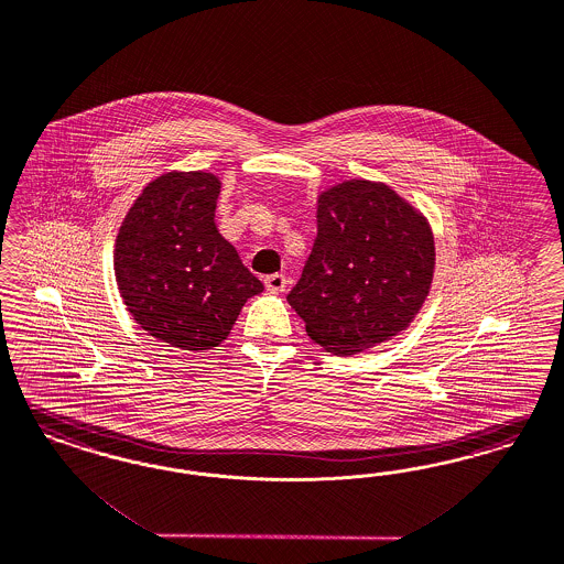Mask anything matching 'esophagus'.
Listing matches in <instances>:
<instances>
[{
    "label": "esophagus",
    "instance_id": "1",
    "mask_svg": "<svg viewBox=\"0 0 564 564\" xmlns=\"http://www.w3.org/2000/svg\"><path fill=\"white\" fill-rule=\"evenodd\" d=\"M264 285H267V290L272 293L285 292L288 279H285V274H271V276L264 279Z\"/></svg>",
    "mask_w": 564,
    "mask_h": 564
}]
</instances>
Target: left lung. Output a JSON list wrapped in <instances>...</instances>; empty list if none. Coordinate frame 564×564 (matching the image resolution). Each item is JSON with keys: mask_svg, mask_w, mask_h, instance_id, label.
<instances>
[{"mask_svg": "<svg viewBox=\"0 0 564 564\" xmlns=\"http://www.w3.org/2000/svg\"><path fill=\"white\" fill-rule=\"evenodd\" d=\"M316 229L288 295L312 341L351 356L409 329L435 272L427 216L381 181L350 178L318 194Z\"/></svg>", "mask_w": 564, "mask_h": 564, "instance_id": "8db88e82", "label": "left lung"}]
</instances>
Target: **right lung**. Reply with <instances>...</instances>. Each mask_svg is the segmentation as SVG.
<instances>
[{"label":"right lung","mask_w":564,"mask_h":564,"mask_svg":"<svg viewBox=\"0 0 564 564\" xmlns=\"http://www.w3.org/2000/svg\"><path fill=\"white\" fill-rule=\"evenodd\" d=\"M220 187L204 171L155 176L118 229L120 297L141 329L178 350L220 346L248 297L264 290L214 225Z\"/></svg>","instance_id":"1"}]
</instances>
